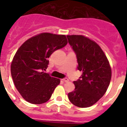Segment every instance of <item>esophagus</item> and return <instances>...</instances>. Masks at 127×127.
<instances>
[{
  "label": "esophagus",
  "instance_id": "obj_1",
  "mask_svg": "<svg viewBox=\"0 0 127 127\" xmlns=\"http://www.w3.org/2000/svg\"><path fill=\"white\" fill-rule=\"evenodd\" d=\"M63 81L64 82H68L69 81V80L67 78H63Z\"/></svg>",
  "mask_w": 127,
  "mask_h": 127
}]
</instances>
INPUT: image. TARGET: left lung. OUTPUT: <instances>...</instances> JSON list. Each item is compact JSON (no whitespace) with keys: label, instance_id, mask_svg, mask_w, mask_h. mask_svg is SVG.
<instances>
[{"label":"left lung","instance_id":"obj_1","mask_svg":"<svg viewBox=\"0 0 127 127\" xmlns=\"http://www.w3.org/2000/svg\"><path fill=\"white\" fill-rule=\"evenodd\" d=\"M68 43L76 55L78 69L82 72L75 89L68 93L70 101L78 107L95 104L106 92L111 78V68L99 46L86 37L67 35Z\"/></svg>","mask_w":127,"mask_h":127}]
</instances>
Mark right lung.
I'll return each instance as SVG.
<instances>
[{
	"label": "right lung",
	"mask_w": 127,
	"mask_h": 127,
	"mask_svg": "<svg viewBox=\"0 0 127 127\" xmlns=\"http://www.w3.org/2000/svg\"><path fill=\"white\" fill-rule=\"evenodd\" d=\"M67 43L64 35L42 33L28 39L18 49L11 64V75L25 100L41 104L49 99L61 80L44 72L48 58Z\"/></svg>",
	"instance_id": "add662e5"
}]
</instances>
